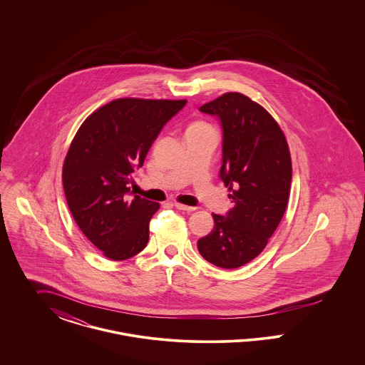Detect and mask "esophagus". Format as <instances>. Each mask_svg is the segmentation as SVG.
<instances>
[{
  "mask_svg": "<svg viewBox=\"0 0 365 365\" xmlns=\"http://www.w3.org/2000/svg\"><path fill=\"white\" fill-rule=\"evenodd\" d=\"M174 207L179 210H186V212H192L194 207H189V205H183V204H179V202H175Z\"/></svg>",
  "mask_w": 365,
  "mask_h": 365,
  "instance_id": "obj_1",
  "label": "esophagus"
}]
</instances>
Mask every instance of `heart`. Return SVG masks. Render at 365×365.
<instances>
[{
    "label": "heart",
    "instance_id": "b5f03b06",
    "mask_svg": "<svg viewBox=\"0 0 365 365\" xmlns=\"http://www.w3.org/2000/svg\"><path fill=\"white\" fill-rule=\"evenodd\" d=\"M204 128H210V127H209L208 124H205V123L194 122L191 123L190 125H189L187 131H194V130H204Z\"/></svg>",
    "mask_w": 365,
    "mask_h": 365
}]
</instances>
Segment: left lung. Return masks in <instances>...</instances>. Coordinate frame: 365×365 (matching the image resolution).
I'll use <instances>...</instances> for the list:
<instances>
[{
  "label": "left lung",
  "mask_w": 365,
  "mask_h": 365,
  "mask_svg": "<svg viewBox=\"0 0 365 365\" xmlns=\"http://www.w3.org/2000/svg\"><path fill=\"white\" fill-rule=\"evenodd\" d=\"M200 110L222 123L220 178L232 208L226 216L213 213L215 228L197 247L213 265L238 268L260 255L283 217L292 185L290 150L275 119L241 93H226Z\"/></svg>",
  "instance_id": "1"
}]
</instances>
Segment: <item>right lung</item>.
Segmentation results:
<instances>
[{"mask_svg": "<svg viewBox=\"0 0 365 365\" xmlns=\"http://www.w3.org/2000/svg\"><path fill=\"white\" fill-rule=\"evenodd\" d=\"M186 100L119 98L98 108L79 127L63 165L72 217L87 240L110 260H127L149 241L160 205L128 198L134 170Z\"/></svg>", "mask_w": 365, "mask_h": 365, "instance_id": "obj_1", "label": "right lung"}]
</instances>
